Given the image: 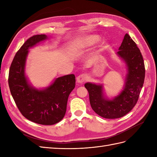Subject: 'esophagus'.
<instances>
[{"label": "esophagus", "instance_id": "34e87169", "mask_svg": "<svg viewBox=\"0 0 157 157\" xmlns=\"http://www.w3.org/2000/svg\"><path fill=\"white\" fill-rule=\"evenodd\" d=\"M86 78H87V75L85 73H82L80 74L77 78V82L79 83V84H82L83 82H84L86 80Z\"/></svg>", "mask_w": 157, "mask_h": 157}]
</instances>
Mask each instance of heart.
Listing matches in <instances>:
<instances>
[{"label":"heart","mask_w":157,"mask_h":157,"mask_svg":"<svg viewBox=\"0 0 157 157\" xmlns=\"http://www.w3.org/2000/svg\"><path fill=\"white\" fill-rule=\"evenodd\" d=\"M98 40V36H86V37L83 38V39L80 40L79 41V42L77 44V46H80V47H82V46H90L93 45L97 42Z\"/></svg>","instance_id":"1"}]
</instances>
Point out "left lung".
Instances as JSON below:
<instances>
[{
	"instance_id": "1",
	"label": "left lung",
	"mask_w": 157,
	"mask_h": 157,
	"mask_svg": "<svg viewBox=\"0 0 157 157\" xmlns=\"http://www.w3.org/2000/svg\"><path fill=\"white\" fill-rule=\"evenodd\" d=\"M118 55L126 62L128 68L125 88L112 101L103 97L102 86L86 83L90 103L96 114L103 118L122 117L136 105L144 84L145 66L142 53L129 35L126 34L119 48Z\"/></svg>"
}]
</instances>
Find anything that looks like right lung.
<instances>
[{"label": "right lung", "mask_w": 157, "mask_h": 157, "mask_svg": "<svg viewBox=\"0 0 157 157\" xmlns=\"http://www.w3.org/2000/svg\"><path fill=\"white\" fill-rule=\"evenodd\" d=\"M46 38L45 34L34 35L24 42L13 58L8 82L11 95L22 115L38 124L51 125L64 117L69 95L75 86V77L73 74L60 77L43 90L28 84L24 73L28 50Z\"/></svg>", "instance_id": "right-lung-1"}]
</instances>
